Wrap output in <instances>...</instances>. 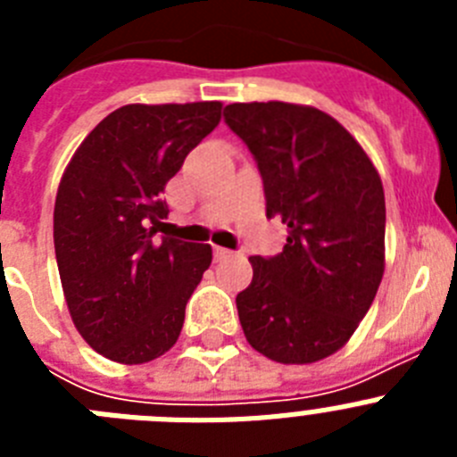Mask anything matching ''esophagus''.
Wrapping results in <instances>:
<instances>
[{"mask_svg": "<svg viewBox=\"0 0 457 457\" xmlns=\"http://www.w3.org/2000/svg\"><path fill=\"white\" fill-rule=\"evenodd\" d=\"M226 256H231V252H228V249L215 247V261H221V258H226Z\"/></svg>", "mask_w": 457, "mask_h": 457, "instance_id": "1", "label": "esophagus"}]
</instances>
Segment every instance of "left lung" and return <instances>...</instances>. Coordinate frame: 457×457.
I'll list each match as a JSON object with an SVG mask.
<instances>
[{"label":"left lung","instance_id":"1","mask_svg":"<svg viewBox=\"0 0 457 457\" xmlns=\"http://www.w3.org/2000/svg\"><path fill=\"white\" fill-rule=\"evenodd\" d=\"M226 125L252 151L265 210L288 226L284 252L252 256L237 293L249 345L278 364H313L341 350L385 274V189L337 119L309 104L233 103Z\"/></svg>","mask_w":457,"mask_h":457}]
</instances>
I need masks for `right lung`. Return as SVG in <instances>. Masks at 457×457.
I'll list each match as a JSON object with an SVG mask.
<instances>
[{"instance_id": "right-lung-1", "label": "right lung", "mask_w": 457, "mask_h": 457, "mask_svg": "<svg viewBox=\"0 0 457 457\" xmlns=\"http://www.w3.org/2000/svg\"><path fill=\"white\" fill-rule=\"evenodd\" d=\"M220 119L215 100L125 104L63 171L54 204L63 295L84 341L112 361L146 364L179 341L212 249L153 236L169 215L164 187Z\"/></svg>"}]
</instances>
